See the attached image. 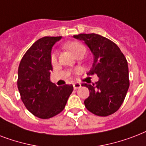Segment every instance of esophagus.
Here are the masks:
<instances>
[{
	"instance_id": "34e87169",
	"label": "esophagus",
	"mask_w": 146,
	"mask_h": 146,
	"mask_svg": "<svg viewBox=\"0 0 146 146\" xmlns=\"http://www.w3.org/2000/svg\"><path fill=\"white\" fill-rule=\"evenodd\" d=\"M73 87H74V90H76V89H78L81 88V84L80 83H74L73 84Z\"/></svg>"
}]
</instances>
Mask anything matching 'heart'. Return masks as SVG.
Returning <instances> with one entry per match:
<instances>
[{
    "instance_id": "1",
    "label": "heart",
    "mask_w": 146,
    "mask_h": 146,
    "mask_svg": "<svg viewBox=\"0 0 146 146\" xmlns=\"http://www.w3.org/2000/svg\"><path fill=\"white\" fill-rule=\"evenodd\" d=\"M65 48L68 49L69 51H71L75 56L77 55H78L79 53L84 52H85L84 46L82 44L80 43V42H67V43L65 44ZM50 59L52 64H55L56 62L57 58H56V52L55 51H53L52 52Z\"/></svg>"
}]
</instances>
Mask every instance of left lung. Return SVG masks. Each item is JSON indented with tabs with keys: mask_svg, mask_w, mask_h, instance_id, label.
Masks as SVG:
<instances>
[{
	"mask_svg": "<svg viewBox=\"0 0 146 146\" xmlns=\"http://www.w3.org/2000/svg\"><path fill=\"white\" fill-rule=\"evenodd\" d=\"M73 37L88 46L94 62L88 74L99 78L95 84H82L90 91L84 102L86 108L97 116L111 115L120 107L129 87L126 58L113 42L100 35L81 33Z\"/></svg>",
	"mask_w": 146,
	"mask_h": 146,
	"instance_id": "8db88e82",
	"label": "left lung"
}]
</instances>
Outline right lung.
<instances>
[{"label":"right lung","mask_w":146,"mask_h":146,"mask_svg":"<svg viewBox=\"0 0 146 146\" xmlns=\"http://www.w3.org/2000/svg\"><path fill=\"white\" fill-rule=\"evenodd\" d=\"M62 36H45L33 44L20 61L17 87L25 107L34 116L48 119L62 111L73 86L50 81L52 48Z\"/></svg>","instance_id":"obj_1"}]
</instances>
